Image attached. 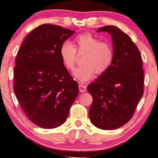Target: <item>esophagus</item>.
Segmentation results:
<instances>
[{"mask_svg":"<svg viewBox=\"0 0 158 158\" xmlns=\"http://www.w3.org/2000/svg\"><path fill=\"white\" fill-rule=\"evenodd\" d=\"M79 90L81 93H85L87 91V88L86 86L84 85L83 84H79Z\"/></svg>","mask_w":158,"mask_h":158,"instance_id":"1","label":"esophagus"}]
</instances>
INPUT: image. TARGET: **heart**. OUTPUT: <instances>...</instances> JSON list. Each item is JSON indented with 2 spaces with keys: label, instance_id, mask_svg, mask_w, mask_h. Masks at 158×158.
<instances>
[{
  "label": "heart",
  "instance_id": "b5f03b06",
  "mask_svg": "<svg viewBox=\"0 0 158 158\" xmlns=\"http://www.w3.org/2000/svg\"><path fill=\"white\" fill-rule=\"evenodd\" d=\"M78 53H85L83 65L75 69L73 76L81 82L89 81L95 72L103 74L109 70L114 59L112 45L100 40L92 34L86 33L75 36L73 45L65 42L60 48V55L64 66L69 70L74 69Z\"/></svg>",
  "mask_w": 158,
  "mask_h": 158
}]
</instances>
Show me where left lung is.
<instances>
[{"instance_id": "left-lung-1", "label": "left lung", "mask_w": 158, "mask_h": 158, "mask_svg": "<svg viewBox=\"0 0 158 158\" xmlns=\"http://www.w3.org/2000/svg\"><path fill=\"white\" fill-rule=\"evenodd\" d=\"M97 31L111 35L114 59L109 70L88 85L93 97L89 117L98 128L112 130L131 119L143 96L142 60L137 45L118 28L105 26Z\"/></svg>"}]
</instances>
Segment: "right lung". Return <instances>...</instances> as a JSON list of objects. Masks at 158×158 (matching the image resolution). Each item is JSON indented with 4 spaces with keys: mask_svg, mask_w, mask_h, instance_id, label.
<instances>
[{
    "mask_svg": "<svg viewBox=\"0 0 158 158\" xmlns=\"http://www.w3.org/2000/svg\"><path fill=\"white\" fill-rule=\"evenodd\" d=\"M75 32L42 24L26 36L17 53L15 95L27 117L42 128L63 124L79 93L60 55L61 45Z\"/></svg>",
    "mask_w": 158,
    "mask_h": 158,
    "instance_id": "1",
    "label": "right lung"
}]
</instances>
